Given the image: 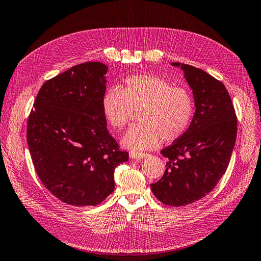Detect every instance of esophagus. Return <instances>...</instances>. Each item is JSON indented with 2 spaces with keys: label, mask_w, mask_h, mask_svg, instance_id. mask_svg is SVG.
I'll list each match as a JSON object with an SVG mask.
<instances>
[{
  "label": "esophagus",
  "mask_w": 261,
  "mask_h": 261,
  "mask_svg": "<svg viewBox=\"0 0 261 261\" xmlns=\"http://www.w3.org/2000/svg\"><path fill=\"white\" fill-rule=\"evenodd\" d=\"M129 156H130V159H135V160H140V159H142V158H145V156H148V154L147 153H142V152H130L129 153Z\"/></svg>",
  "instance_id": "34e87169"
}]
</instances>
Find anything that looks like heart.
<instances>
[{
  "label": "heart",
  "mask_w": 261,
  "mask_h": 261,
  "mask_svg": "<svg viewBox=\"0 0 261 261\" xmlns=\"http://www.w3.org/2000/svg\"><path fill=\"white\" fill-rule=\"evenodd\" d=\"M139 113L140 123L121 139L130 150H145L158 145L161 138L174 141L189 128L195 112L191 94L182 88H172L165 79L151 74L125 79L122 89L113 87L102 96V111L113 129L122 130Z\"/></svg>",
  "instance_id": "heart-1"
}]
</instances>
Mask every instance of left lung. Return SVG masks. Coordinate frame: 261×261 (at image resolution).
<instances>
[{
	"mask_svg": "<svg viewBox=\"0 0 261 261\" xmlns=\"http://www.w3.org/2000/svg\"><path fill=\"white\" fill-rule=\"evenodd\" d=\"M170 64L182 70L196 111L185 135L161 150L168 158L166 171L151 190L163 204L181 207L208 195L226 172L237 137V117L222 82L195 66Z\"/></svg>",
	"mask_w": 261,
	"mask_h": 261,
	"instance_id": "obj_1",
	"label": "left lung"
}]
</instances>
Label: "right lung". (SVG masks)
<instances>
[{
    "instance_id": "1",
    "label": "right lung",
    "mask_w": 261,
    "mask_h": 261,
    "mask_svg": "<svg viewBox=\"0 0 261 261\" xmlns=\"http://www.w3.org/2000/svg\"><path fill=\"white\" fill-rule=\"evenodd\" d=\"M108 66H72L40 89L28 121V144L42 184L64 203L102 202L114 190V170L129 154L107 129L102 96Z\"/></svg>"
}]
</instances>
